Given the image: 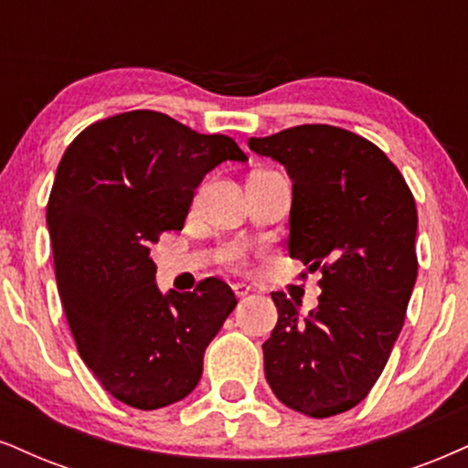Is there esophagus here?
Masks as SVG:
<instances>
[{
	"mask_svg": "<svg viewBox=\"0 0 468 468\" xmlns=\"http://www.w3.org/2000/svg\"><path fill=\"white\" fill-rule=\"evenodd\" d=\"M232 288H234V295L239 297V299H240V297H247V295H250V292L253 291V288H251L250 284H243V282H239V284H234Z\"/></svg>",
	"mask_w": 468,
	"mask_h": 468,
	"instance_id": "1",
	"label": "esophagus"
}]
</instances>
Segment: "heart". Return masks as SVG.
Wrapping results in <instances>:
<instances>
[{
	"label": "heart",
	"instance_id": "1",
	"mask_svg": "<svg viewBox=\"0 0 468 468\" xmlns=\"http://www.w3.org/2000/svg\"><path fill=\"white\" fill-rule=\"evenodd\" d=\"M223 262L232 264V267H243L245 258H247V247L243 243H232L228 245L221 253Z\"/></svg>",
	"mask_w": 468,
	"mask_h": 468
}]
</instances>
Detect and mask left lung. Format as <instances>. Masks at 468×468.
Returning <instances> with one entry per match:
<instances>
[{"mask_svg": "<svg viewBox=\"0 0 468 468\" xmlns=\"http://www.w3.org/2000/svg\"><path fill=\"white\" fill-rule=\"evenodd\" d=\"M292 180L288 253L319 269V305L271 292L278 325L262 345L275 397L313 419L357 406L382 375L417 282V204L399 169L367 138L297 125L250 138Z\"/></svg>", "mask_w": 468, "mask_h": 468, "instance_id": "8db88e82", "label": "left lung"}]
</instances>
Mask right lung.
<instances>
[{
    "instance_id": "add662e5",
    "label": "right lung",
    "mask_w": 468,
    "mask_h": 468,
    "mask_svg": "<svg viewBox=\"0 0 468 468\" xmlns=\"http://www.w3.org/2000/svg\"><path fill=\"white\" fill-rule=\"evenodd\" d=\"M225 160H247L234 138L132 111L80 132L58 165L48 228L62 308L86 367L138 410L193 393L236 308L217 278L163 295L149 256L160 234L184 228L195 188Z\"/></svg>"
}]
</instances>
